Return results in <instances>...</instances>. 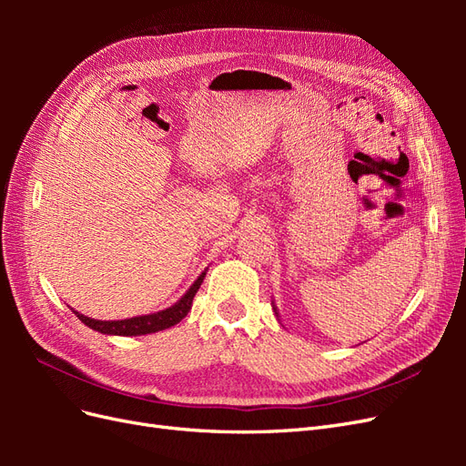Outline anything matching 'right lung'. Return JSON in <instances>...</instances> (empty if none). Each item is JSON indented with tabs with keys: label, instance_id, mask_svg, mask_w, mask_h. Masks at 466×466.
<instances>
[{
	"label": "right lung",
	"instance_id": "right-lung-1",
	"mask_svg": "<svg viewBox=\"0 0 466 466\" xmlns=\"http://www.w3.org/2000/svg\"><path fill=\"white\" fill-rule=\"evenodd\" d=\"M204 274L198 276V279L194 281L192 288L182 295L180 301H177L173 307L165 309V311L153 313V315H144V317H132V319H124V320H96L86 315H79L77 311H74L77 315V319L87 324L89 329L103 332V334H115V336H139V334H151V332H159L165 330L168 327H175L177 322H180L185 319L192 307V299L196 291L200 289L202 281H204Z\"/></svg>",
	"mask_w": 466,
	"mask_h": 466
}]
</instances>
